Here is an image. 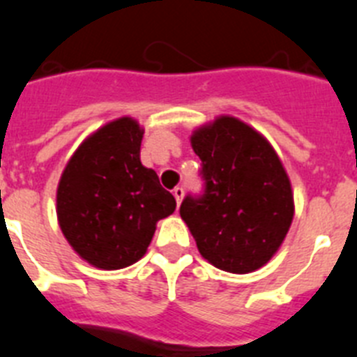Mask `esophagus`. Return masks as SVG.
Here are the masks:
<instances>
[{
    "mask_svg": "<svg viewBox=\"0 0 357 357\" xmlns=\"http://www.w3.org/2000/svg\"><path fill=\"white\" fill-rule=\"evenodd\" d=\"M172 194H174L176 203H178V206H179V203H181L183 196H185V190H183V187H176L174 190H172Z\"/></svg>",
    "mask_w": 357,
    "mask_h": 357,
    "instance_id": "1",
    "label": "esophagus"
}]
</instances>
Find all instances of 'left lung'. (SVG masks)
Masks as SVG:
<instances>
[{"instance_id":"left-lung-1","label":"left lung","mask_w":357,"mask_h":357,"mask_svg":"<svg viewBox=\"0 0 357 357\" xmlns=\"http://www.w3.org/2000/svg\"><path fill=\"white\" fill-rule=\"evenodd\" d=\"M201 160L203 194H188L181 219L201 255L228 273L255 271L286 238L293 192L280 158L264 136L234 116H219L190 138Z\"/></svg>"}]
</instances>
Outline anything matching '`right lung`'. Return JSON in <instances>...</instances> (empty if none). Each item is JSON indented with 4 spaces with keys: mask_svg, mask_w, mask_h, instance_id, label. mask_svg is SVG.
<instances>
[{
    "mask_svg": "<svg viewBox=\"0 0 357 357\" xmlns=\"http://www.w3.org/2000/svg\"><path fill=\"white\" fill-rule=\"evenodd\" d=\"M144 129L129 116L105 123L70 158L57 187V219L70 246L95 268L122 269L147 252L176 199L142 165Z\"/></svg>",
    "mask_w": 357,
    "mask_h": 357,
    "instance_id": "right-lung-1",
    "label": "right lung"
}]
</instances>
